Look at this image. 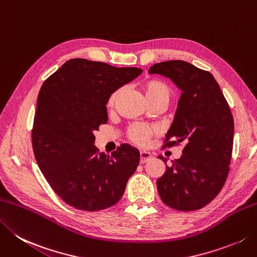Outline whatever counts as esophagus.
<instances>
[{
    "label": "esophagus",
    "mask_w": 257,
    "mask_h": 257,
    "mask_svg": "<svg viewBox=\"0 0 257 257\" xmlns=\"http://www.w3.org/2000/svg\"><path fill=\"white\" fill-rule=\"evenodd\" d=\"M150 158H152V154H150V153L145 152V150L140 152V163H142V164L147 163Z\"/></svg>",
    "instance_id": "34e87169"
}]
</instances>
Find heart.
I'll list each match as a JSON object with an SVG mask.
<instances>
[{"label":"heart","instance_id":"b5f03b06","mask_svg":"<svg viewBox=\"0 0 257 257\" xmlns=\"http://www.w3.org/2000/svg\"><path fill=\"white\" fill-rule=\"evenodd\" d=\"M142 88L144 90L146 98H147L149 102L158 99H166L169 101L170 95H172V90H170L169 85L166 82H164L163 80H159V79L146 80V81L142 84ZM121 92H122V89H118L110 94L107 102V105L109 108L113 107L115 102H117V100L119 99L120 94H121ZM156 133H157V130H156V128L152 127V125H147L144 123H135L133 125H130L127 135H128V138L132 140L133 143L137 144L139 146H145L147 145L149 139L152 138L154 135H156Z\"/></svg>","mask_w":257,"mask_h":257}]
</instances>
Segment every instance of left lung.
I'll list each match as a JSON object with an SVG mask.
<instances>
[{
    "instance_id": "1",
    "label": "left lung",
    "mask_w": 257,
    "mask_h": 257,
    "mask_svg": "<svg viewBox=\"0 0 257 257\" xmlns=\"http://www.w3.org/2000/svg\"><path fill=\"white\" fill-rule=\"evenodd\" d=\"M149 73L169 78L182 90L166 147L182 144L183 155L166 166L157 180L160 198L170 208H203L222 190L232 160L234 119L212 73L182 60L154 64ZM166 164V158L159 156Z\"/></svg>"
}]
</instances>
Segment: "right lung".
I'll list each match as a JSON object with an SVG mask.
<instances>
[{
  "mask_svg": "<svg viewBox=\"0 0 257 257\" xmlns=\"http://www.w3.org/2000/svg\"><path fill=\"white\" fill-rule=\"evenodd\" d=\"M142 72L71 59L42 84L32 128L33 153L54 193L72 207L85 212L111 207L137 169L138 149L122 144L111 155L100 153L93 133L108 122L110 94Z\"/></svg>",
  "mask_w": 257,
  "mask_h": 257,
  "instance_id": "obj_1",
  "label": "right lung"
}]
</instances>
